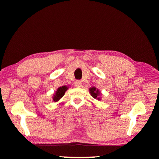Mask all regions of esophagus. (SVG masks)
Segmentation results:
<instances>
[{
  "mask_svg": "<svg viewBox=\"0 0 159 159\" xmlns=\"http://www.w3.org/2000/svg\"><path fill=\"white\" fill-rule=\"evenodd\" d=\"M75 86L76 88H80L82 86V81L81 80H76V83H75Z\"/></svg>",
  "mask_w": 159,
  "mask_h": 159,
  "instance_id": "1",
  "label": "esophagus"
}]
</instances>
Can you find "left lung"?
I'll return each mask as SVG.
<instances>
[{"instance_id": "obj_1", "label": "left lung", "mask_w": 159, "mask_h": 159, "mask_svg": "<svg viewBox=\"0 0 159 159\" xmlns=\"http://www.w3.org/2000/svg\"><path fill=\"white\" fill-rule=\"evenodd\" d=\"M90 93L91 96L95 99H98L99 100H100V98H99V96L100 95V92H99L98 89H97L95 87H92L89 89Z\"/></svg>"}]
</instances>
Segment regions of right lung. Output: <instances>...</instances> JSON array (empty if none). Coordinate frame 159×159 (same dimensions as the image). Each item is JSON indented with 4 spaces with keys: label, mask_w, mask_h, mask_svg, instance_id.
<instances>
[{
    "label": "right lung",
    "mask_w": 159,
    "mask_h": 159,
    "mask_svg": "<svg viewBox=\"0 0 159 159\" xmlns=\"http://www.w3.org/2000/svg\"><path fill=\"white\" fill-rule=\"evenodd\" d=\"M67 90H68V87L66 85L61 86V87L59 88L55 92V95H53V101L56 102L60 100V99L64 95V94H65V92Z\"/></svg>",
    "instance_id": "right-lung-1"
}]
</instances>
